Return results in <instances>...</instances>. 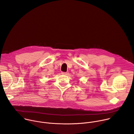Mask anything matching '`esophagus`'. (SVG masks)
<instances>
[{"mask_svg":"<svg viewBox=\"0 0 134 134\" xmlns=\"http://www.w3.org/2000/svg\"><path fill=\"white\" fill-rule=\"evenodd\" d=\"M62 74L64 75H68L69 73L68 72H62Z\"/></svg>","mask_w":134,"mask_h":134,"instance_id":"1","label":"esophagus"}]
</instances>
